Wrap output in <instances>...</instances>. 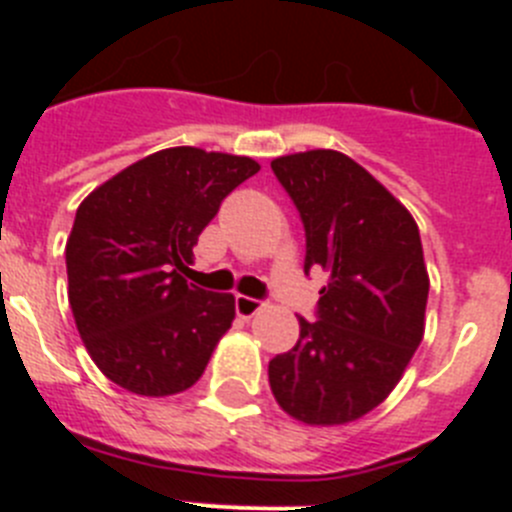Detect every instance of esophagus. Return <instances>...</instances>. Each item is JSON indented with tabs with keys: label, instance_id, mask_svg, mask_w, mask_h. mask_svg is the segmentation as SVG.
<instances>
[{
	"label": "esophagus",
	"instance_id": "obj_1",
	"mask_svg": "<svg viewBox=\"0 0 512 512\" xmlns=\"http://www.w3.org/2000/svg\"><path fill=\"white\" fill-rule=\"evenodd\" d=\"M261 307H264V302L261 300H253V297H246V295L235 297V312H238V318H243V320L253 318V315H256Z\"/></svg>",
	"mask_w": 512,
	"mask_h": 512
}]
</instances>
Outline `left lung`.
<instances>
[{
    "mask_svg": "<svg viewBox=\"0 0 512 512\" xmlns=\"http://www.w3.org/2000/svg\"><path fill=\"white\" fill-rule=\"evenodd\" d=\"M320 266L318 318L269 361L279 408L307 425L359 420L387 400L425 333L428 269L408 207L346 153L315 148L271 161Z\"/></svg>",
    "mask_w": 512,
    "mask_h": 512,
    "instance_id": "left-lung-1",
    "label": "left lung"
}]
</instances>
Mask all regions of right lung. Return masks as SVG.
<instances>
[{"label": "right lung", "mask_w": 512, "mask_h": 512, "mask_svg": "<svg viewBox=\"0 0 512 512\" xmlns=\"http://www.w3.org/2000/svg\"><path fill=\"white\" fill-rule=\"evenodd\" d=\"M261 166L176 146L140 158L81 202L66 241L69 305L99 372L122 390H189L235 318V297L187 282L220 202Z\"/></svg>", "instance_id": "1"}]
</instances>
